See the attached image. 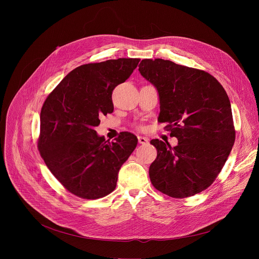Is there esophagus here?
Listing matches in <instances>:
<instances>
[{"instance_id":"34e87169","label":"esophagus","mask_w":259,"mask_h":259,"mask_svg":"<svg viewBox=\"0 0 259 259\" xmlns=\"http://www.w3.org/2000/svg\"><path fill=\"white\" fill-rule=\"evenodd\" d=\"M138 142L140 144H145V143L149 142V139H147L146 137H143V136H138Z\"/></svg>"}]
</instances>
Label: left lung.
Segmentation results:
<instances>
[{
	"label": "left lung",
	"instance_id": "left-lung-1",
	"mask_svg": "<svg viewBox=\"0 0 259 259\" xmlns=\"http://www.w3.org/2000/svg\"><path fill=\"white\" fill-rule=\"evenodd\" d=\"M138 70L158 90L160 123L178 144L151 140L157 158L150 166L152 184L176 199L209 188L233 149L236 130L229 96L207 71L161 58L143 59Z\"/></svg>",
	"mask_w": 259,
	"mask_h": 259
}]
</instances>
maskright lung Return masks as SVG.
Here are the masks:
<instances>
[{
  "instance_id": "obj_1",
  "label": "right lung",
  "mask_w": 259,
  "mask_h": 259,
  "mask_svg": "<svg viewBox=\"0 0 259 259\" xmlns=\"http://www.w3.org/2000/svg\"><path fill=\"white\" fill-rule=\"evenodd\" d=\"M139 58L109 59L72 69L47 96L41 109L38 149L65 190L95 200L112 193L122 165L135 150V135L122 132L106 142L94 127L113 113V91L137 67Z\"/></svg>"
}]
</instances>
